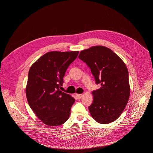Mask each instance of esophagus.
Instances as JSON below:
<instances>
[{"mask_svg": "<svg viewBox=\"0 0 153 153\" xmlns=\"http://www.w3.org/2000/svg\"><path fill=\"white\" fill-rule=\"evenodd\" d=\"M76 96L77 99H80L82 98V94H76Z\"/></svg>", "mask_w": 153, "mask_h": 153, "instance_id": "obj_1", "label": "esophagus"}]
</instances>
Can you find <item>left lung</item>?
<instances>
[{
    "label": "left lung",
    "mask_w": 153,
    "mask_h": 153,
    "mask_svg": "<svg viewBox=\"0 0 153 153\" xmlns=\"http://www.w3.org/2000/svg\"><path fill=\"white\" fill-rule=\"evenodd\" d=\"M79 58L90 68L96 84L93 102L88 107L93 118L106 124L115 121L123 111L130 95L128 71L123 61L111 50L94 46L80 51Z\"/></svg>",
    "instance_id": "obj_1"
}]
</instances>
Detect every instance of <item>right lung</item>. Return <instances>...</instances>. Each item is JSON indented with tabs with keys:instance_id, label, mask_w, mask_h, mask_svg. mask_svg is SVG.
I'll use <instances>...</instances> for the list:
<instances>
[{
	"instance_id": "1",
	"label": "right lung",
	"mask_w": 153,
	"mask_h": 153,
	"mask_svg": "<svg viewBox=\"0 0 153 153\" xmlns=\"http://www.w3.org/2000/svg\"><path fill=\"white\" fill-rule=\"evenodd\" d=\"M79 53L50 51L30 67L25 90L27 99L36 116L48 126L61 125L70 117L75 99L59 88L65 72Z\"/></svg>"
}]
</instances>
